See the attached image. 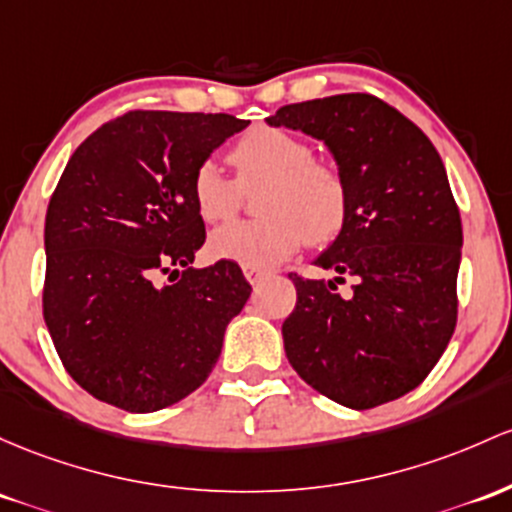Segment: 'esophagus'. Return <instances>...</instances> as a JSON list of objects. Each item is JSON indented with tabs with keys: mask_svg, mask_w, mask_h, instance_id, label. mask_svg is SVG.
<instances>
[{
	"mask_svg": "<svg viewBox=\"0 0 512 512\" xmlns=\"http://www.w3.org/2000/svg\"><path fill=\"white\" fill-rule=\"evenodd\" d=\"M243 272H245V279H247V282H250V284H257V282H260V279L267 274L265 269H257V267H243Z\"/></svg>",
	"mask_w": 512,
	"mask_h": 512,
	"instance_id": "34e87169",
	"label": "esophagus"
}]
</instances>
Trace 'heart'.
I'll return each mask as SVG.
<instances>
[{"label":"heart","instance_id":"b5f03b06","mask_svg":"<svg viewBox=\"0 0 512 512\" xmlns=\"http://www.w3.org/2000/svg\"><path fill=\"white\" fill-rule=\"evenodd\" d=\"M238 182L221 165L204 160L194 170L192 199L204 221H226L240 206V187L255 189L262 218L213 230L211 252L243 267H272L306 243L325 245L340 235L350 213V192L335 167L316 162L306 138L260 126L230 148Z\"/></svg>","mask_w":512,"mask_h":512}]
</instances>
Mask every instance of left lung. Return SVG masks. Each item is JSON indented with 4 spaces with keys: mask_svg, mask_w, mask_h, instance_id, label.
Listing matches in <instances>:
<instances>
[{
    "mask_svg": "<svg viewBox=\"0 0 512 512\" xmlns=\"http://www.w3.org/2000/svg\"><path fill=\"white\" fill-rule=\"evenodd\" d=\"M269 126L323 140L350 192L338 238L303 279L284 320L296 374L340 406L396 401L432 372L457 325L462 218L430 138L372 94L282 106ZM355 276L350 297L335 283Z\"/></svg>",
    "mask_w": 512,
    "mask_h": 512,
    "instance_id": "obj_1",
    "label": "left lung"
}]
</instances>
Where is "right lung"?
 Listing matches in <instances>:
<instances>
[{"mask_svg":"<svg viewBox=\"0 0 512 512\" xmlns=\"http://www.w3.org/2000/svg\"><path fill=\"white\" fill-rule=\"evenodd\" d=\"M247 123L128 111L67 162L46 213L43 318L67 374L99 401L160 411L216 367L252 286L235 262L194 267L206 230L192 177Z\"/></svg>","mask_w":512,"mask_h":512,"instance_id":"1","label":"right lung"}]
</instances>
